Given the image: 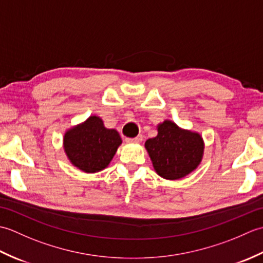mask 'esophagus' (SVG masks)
Returning a JSON list of instances; mask_svg holds the SVG:
<instances>
[{
    "instance_id": "obj_1",
    "label": "esophagus",
    "mask_w": 263,
    "mask_h": 263,
    "mask_svg": "<svg viewBox=\"0 0 263 263\" xmlns=\"http://www.w3.org/2000/svg\"><path fill=\"white\" fill-rule=\"evenodd\" d=\"M125 140L128 143H140L143 140V137L142 136H138L136 138H126Z\"/></svg>"
}]
</instances>
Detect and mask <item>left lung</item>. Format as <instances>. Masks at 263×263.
<instances>
[{"instance_id":"obj_1","label":"left lung","mask_w":263,"mask_h":263,"mask_svg":"<svg viewBox=\"0 0 263 263\" xmlns=\"http://www.w3.org/2000/svg\"><path fill=\"white\" fill-rule=\"evenodd\" d=\"M158 135L144 143L156 173L166 180L185 177L200 165L204 143L197 132L183 130L166 120L157 126Z\"/></svg>"}]
</instances>
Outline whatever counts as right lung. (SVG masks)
I'll use <instances>...</instances> for the list:
<instances>
[{
  "label": "right lung",
  "instance_id": "1",
  "mask_svg": "<svg viewBox=\"0 0 263 263\" xmlns=\"http://www.w3.org/2000/svg\"><path fill=\"white\" fill-rule=\"evenodd\" d=\"M122 143L119 132L104 126L98 116L66 131L63 139L64 152L71 164L82 172L96 173L106 168Z\"/></svg>",
  "mask_w": 263,
  "mask_h": 263
}]
</instances>
